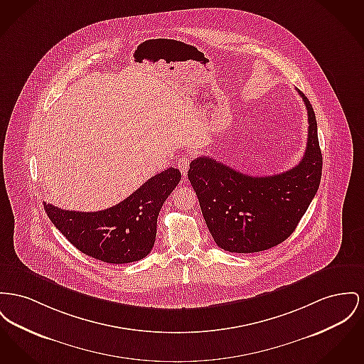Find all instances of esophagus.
I'll return each mask as SVG.
<instances>
[{
	"label": "esophagus",
	"instance_id": "1",
	"mask_svg": "<svg viewBox=\"0 0 364 364\" xmlns=\"http://www.w3.org/2000/svg\"><path fill=\"white\" fill-rule=\"evenodd\" d=\"M190 162H191V158L188 156H181L178 161H177V168L181 171V174L186 177L187 176V171L190 168Z\"/></svg>",
	"mask_w": 364,
	"mask_h": 364
}]
</instances>
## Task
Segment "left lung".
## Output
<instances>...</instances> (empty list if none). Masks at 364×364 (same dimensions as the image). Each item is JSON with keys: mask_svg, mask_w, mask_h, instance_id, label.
<instances>
[{"mask_svg": "<svg viewBox=\"0 0 364 364\" xmlns=\"http://www.w3.org/2000/svg\"><path fill=\"white\" fill-rule=\"evenodd\" d=\"M306 150L299 165L274 176H249L210 156L193 159L188 180L206 225L218 247L230 253H256L291 235L318 193L321 151L309 100Z\"/></svg>", "mask_w": 364, "mask_h": 364, "instance_id": "8db88e82", "label": "left lung"}]
</instances>
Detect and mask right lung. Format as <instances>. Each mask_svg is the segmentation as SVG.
<instances>
[{
    "label": "right lung",
    "mask_w": 364,
    "mask_h": 364,
    "mask_svg": "<svg viewBox=\"0 0 364 364\" xmlns=\"http://www.w3.org/2000/svg\"><path fill=\"white\" fill-rule=\"evenodd\" d=\"M180 180V171L169 168L118 205L100 212L63 210L50 203H43V209L55 227L86 256L109 264L134 262L150 253L158 214Z\"/></svg>",
    "instance_id": "obj_1"
}]
</instances>
